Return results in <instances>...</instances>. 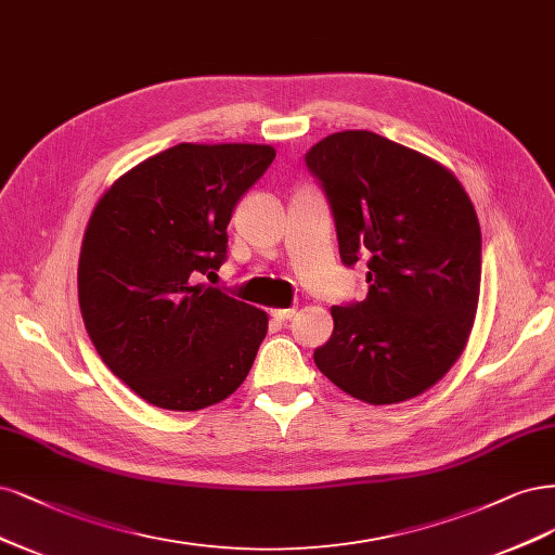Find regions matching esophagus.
Listing matches in <instances>:
<instances>
[{
  "label": "esophagus",
  "mask_w": 555,
  "mask_h": 555,
  "mask_svg": "<svg viewBox=\"0 0 555 555\" xmlns=\"http://www.w3.org/2000/svg\"><path fill=\"white\" fill-rule=\"evenodd\" d=\"M271 314H273L275 321H289L296 314V310H292V308L289 310H273Z\"/></svg>",
  "instance_id": "esophagus-1"
}]
</instances>
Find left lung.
Wrapping results in <instances>:
<instances>
[{
	"label": "left lung",
	"mask_w": 555,
	"mask_h": 555,
	"mask_svg": "<svg viewBox=\"0 0 555 555\" xmlns=\"http://www.w3.org/2000/svg\"><path fill=\"white\" fill-rule=\"evenodd\" d=\"M305 165L335 218L339 257L367 263L365 300L331 308L323 376L374 406L429 390L462 356L480 298L482 234L448 167L370 130L317 142Z\"/></svg>",
	"instance_id": "8db88e82"
}]
</instances>
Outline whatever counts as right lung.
Wrapping results in <instances>:
<instances>
[{
	"label": "right lung",
	"instance_id": "right-lung-1",
	"mask_svg": "<svg viewBox=\"0 0 555 555\" xmlns=\"http://www.w3.org/2000/svg\"><path fill=\"white\" fill-rule=\"evenodd\" d=\"M275 158L269 144H177L95 204L82 238L85 328L114 376L149 404L199 411L250 372L269 317L202 284L227 259L234 206Z\"/></svg>",
	"mask_w": 555,
	"mask_h": 555
}]
</instances>
